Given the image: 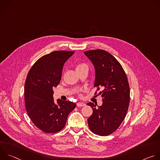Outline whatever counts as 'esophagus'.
Here are the masks:
<instances>
[{
    "instance_id": "obj_1",
    "label": "esophagus",
    "mask_w": 160,
    "mask_h": 160,
    "mask_svg": "<svg viewBox=\"0 0 160 160\" xmlns=\"http://www.w3.org/2000/svg\"><path fill=\"white\" fill-rule=\"evenodd\" d=\"M77 106L78 107H82V106H85V103H83V102H78V103L77 104Z\"/></svg>"
}]
</instances>
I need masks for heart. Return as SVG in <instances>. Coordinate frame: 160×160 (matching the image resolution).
Listing matches in <instances>:
<instances>
[{"label":"heart","mask_w":160,"mask_h":160,"mask_svg":"<svg viewBox=\"0 0 160 160\" xmlns=\"http://www.w3.org/2000/svg\"><path fill=\"white\" fill-rule=\"evenodd\" d=\"M86 66V65H85V64H83V63H80V64H77V65L76 68L77 69V68H80V67H82V66Z\"/></svg>","instance_id":"1"}]
</instances>
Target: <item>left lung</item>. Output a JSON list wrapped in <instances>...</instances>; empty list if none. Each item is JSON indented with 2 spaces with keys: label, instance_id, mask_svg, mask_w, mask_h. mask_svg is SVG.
Instances as JSON below:
<instances>
[{
  "label": "left lung",
  "instance_id": "1",
  "mask_svg": "<svg viewBox=\"0 0 160 160\" xmlns=\"http://www.w3.org/2000/svg\"><path fill=\"white\" fill-rule=\"evenodd\" d=\"M85 54L94 65L96 87L94 95L101 88L102 104L88 106L93 112L87 120L90 130L100 136H107L116 131L125 118L130 102V87L127 75L120 63L108 52L96 49L85 51Z\"/></svg>",
  "mask_w": 160,
  "mask_h": 160
}]
</instances>
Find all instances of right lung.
<instances>
[{
  "label": "right lung",
  "instance_id": "obj_1",
  "mask_svg": "<svg viewBox=\"0 0 160 160\" xmlns=\"http://www.w3.org/2000/svg\"><path fill=\"white\" fill-rule=\"evenodd\" d=\"M74 52L56 51L44 55L28 73L24 93L26 110L33 124L44 133L61 131L68 115L76 107L69 101L58 99L56 104L53 98V88L61 81L63 65Z\"/></svg>",
  "mask_w": 160,
  "mask_h": 160
}]
</instances>
